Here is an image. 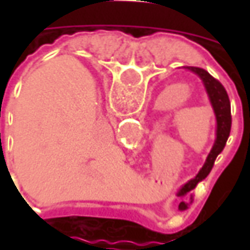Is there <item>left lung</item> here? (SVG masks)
<instances>
[{"label": "left lung", "mask_w": 250, "mask_h": 250, "mask_svg": "<svg viewBox=\"0 0 250 250\" xmlns=\"http://www.w3.org/2000/svg\"><path fill=\"white\" fill-rule=\"evenodd\" d=\"M187 68L190 69L192 72L197 73L200 76V79L205 83L207 94L210 97V103H211L214 114H216L217 138L213 149H211V151L207 156L205 166L199 171V174H197L196 177L193 178V179H190L187 185L181 189V195H187L188 192H190L192 189H195L197 184L200 181H203L208 175V172L213 168L214 160H216L217 156L224 149L227 139L229 136V130H231V104H229V99H228V94H227L224 86L218 82L217 79H214L207 71L202 69V68H196V66H187ZM179 206H185V203L181 202Z\"/></svg>", "instance_id": "left-lung-1"}]
</instances>
